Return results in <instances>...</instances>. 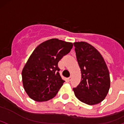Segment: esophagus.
I'll list each match as a JSON object with an SVG mask.
<instances>
[{
    "mask_svg": "<svg viewBox=\"0 0 124 124\" xmlns=\"http://www.w3.org/2000/svg\"><path fill=\"white\" fill-rule=\"evenodd\" d=\"M71 79H72V75H71V76H70V77H69L68 78V79L69 81H70L71 80Z\"/></svg>",
    "mask_w": 124,
    "mask_h": 124,
    "instance_id": "34e87169",
    "label": "esophagus"
}]
</instances>
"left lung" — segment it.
<instances>
[{"instance_id":"8db88e82","label":"left lung","mask_w":124,"mask_h":124,"mask_svg":"<svg viewBox=\"0 0 124 124\" xmlns=\"http://www.w3.org/2000/svg\"><path fill=\"white\" fill-rule=\"evenodd\" d=\"M77 59L81 72L79 85L73 88L79 100L89 105L105 99L110 85L109 70L100 52L85 41L74 43Z\"/></svg>"}]
</instances>
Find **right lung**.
Returning a JSON list of instances; mask_svg holds the SVG:
<instances>
[{
	"instance_id": "right-lung-1",
	"label": "right lung",
	"mask_w": 124,
	"mask_h": 124,
	"mask_svg": "<svg viewBox=\"0 0 124 124\" xmlns=\"http://www.w3.org/2000/svg\"><path fill=\"white\" fill-rule=\"evenodd\" d=\"M72 46V43L52 39L34 49L22 71L23 87L31 99L47 101L56 95L65 82L58 63Z\"/></svg>"
}]
</instances>
